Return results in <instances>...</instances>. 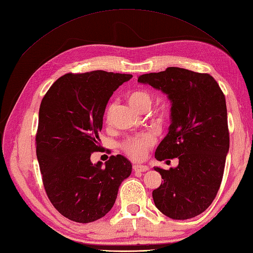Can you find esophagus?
<instances>
[{
	"label": "esophagus",
	"instance_id": "1",
	"mask_svg": "<svg viewBox=\"0 0 253 253\" xmlns=\"http://www.w3.org/2000/svg\"><path fill=\"white\" fill-rule=\"evenodd\" d=\"M149 169V168L146 165H140V164H134L133 165V170L134 171H146Z\"/></svg>",
	"mask_w": 253,
	"mask_h": 253
}]
</instances>
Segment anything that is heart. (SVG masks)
I'll return each mask as SVG.
<instances>
[{
  "label": "heart",
  "mask_w": 253,
  "mask_h": 253,
  "mask_svg": "<svg viewBox=\"0 0 253 253\" xmlns=\"http://www.w3.org/2000/svg\"><path fill=\"white\" fill-rule=\"evenodd\" d=\"M127 102L130 105L137 110L138 113H146L150 109L152 105L153 96L149 91L144 89H137L133 90L126 95ZM116 110V102H110L106 109H105V120L109 122L112 120L114 113ZM166 113L165 109H160L156 113V118L159 121H164L166 119ZM155 144V139L150 134H143L138 135V136L128 137L125 143L122 144V149L125 150L126 155L130 156L134 160H140L143 159L146 155L147 150Z\"/></svg>",
  "instance_id": "1"
}]
</instances>
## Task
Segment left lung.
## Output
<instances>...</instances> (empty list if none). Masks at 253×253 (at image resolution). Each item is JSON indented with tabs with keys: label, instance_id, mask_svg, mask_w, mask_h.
Masks as SVG:
<instances>
[{
	"label": "left lung",
	"instance_id": "left-lung-1",
	"mask_svg": "<svg viewBox=\"0 0 253 253\" xmlns=\"http://www.w3.org/2000/svg\"><path fill=\"white\" fill-rule=\"evenodd\" d=\"M138 83L161 90L171 103L169 133L156 159L179 160L174 169L155 168L163 183L152 191L153 202L169 218H193L211 206L222 181L230 148L225 96L209 74L180 67L144 74Z\"/></svg>",
	"mask_w": 253,
	"mask_h": 253
}]
</instances>
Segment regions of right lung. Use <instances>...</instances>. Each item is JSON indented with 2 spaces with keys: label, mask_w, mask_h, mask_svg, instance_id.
<instances>
[{
  "label": "right lung",
  "mask_w": 253,
  "mask_h": 253,
  "mask_svg": "<svg viewBox=\"0 0 253 253\" xmlns=\"http://www.w3.org/2000/svg\"><path fill=\"white\" fill-rule=\"evenodd\" d=\"M130 74L93 71L65 74L42 97L36 133L42 179L49 201L65 218L89 223L114 206L121 182L131 175L132 164L121 155L105 166L91 162L100 150L98 133L105 108Z\"/></svg>",
  "instance_id": "add662e5"
}]
</instances>
